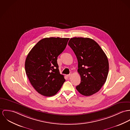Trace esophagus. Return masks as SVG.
<instances>
[{
	"mask_svg": "<svg viewBox=\"0 0 130 130\" xmlns=\"http://www.w3.org/2000/svg\"><path fill=\"white\" fill-rule=\"evenodd\" d=\"M72 75V73H70L69 75H67V77H68V78H70V77H71Z\"/></svg>",
	"mask_w": 130,
	"mask_h": 130,
	"instance_id": "esophagus-1",
	"label": "esophagus"
}]
</instances>
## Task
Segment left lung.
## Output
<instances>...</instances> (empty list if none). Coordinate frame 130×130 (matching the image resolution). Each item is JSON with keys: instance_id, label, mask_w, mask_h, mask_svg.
Masks as SVG:
<instances>
[{"instance_id": "obj_1", "label": "left lung", "mask_w": 130, "mask_h": 130, "mask_svg": "<svg viewBox=\"0 0 130 130\" xmlns=\"http://www.w3.org/2000/svg\"><path fill=\"white\" fill-rule=\"evenodd\" d=\"M68 45L77 58L81 77V83L76 88L84 96L92 95L106 82L109 72L108 58L99 45L89 38H72Z\"/></svg>"}]
</instances>
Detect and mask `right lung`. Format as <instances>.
<instances>
[{
  "label": "right lung",
  "instance_id": "right-lung-1",
  "mask_svg": "<svg viewBox=\"0 0 130 130\" xmlns=\"http://www.w3.org/2000/svg\"><path fill=\"white\" fill-rule=\"evenodd\" d=\"M69 39L43 38L32 48L26 58L25 69L29 81L42 95H55L65 81L59 72L57 57L65 49Z\"/></svg>",
  "mask_w": 130,
  "mask_h": 130
}]
</instances>
